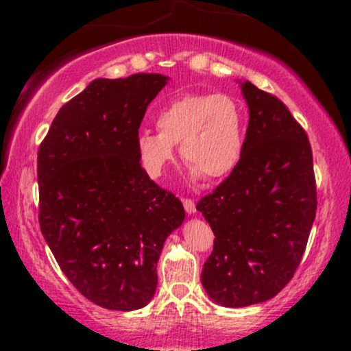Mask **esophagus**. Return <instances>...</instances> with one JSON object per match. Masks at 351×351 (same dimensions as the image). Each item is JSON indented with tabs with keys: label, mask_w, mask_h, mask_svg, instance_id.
Here are the masks:
<instances>
[{
	"label": "esophagus",
	"mask_w": 351,
	"mask_h": 351,
	"mask_svg": "<svg viewBox=\"0 0 351 351\" xmlns=\"http://www.w3.org/2000/svg\"><path fill=\"white\" fill-rule=\"evenodd\" d=\"M183 206H184V211H186L188 215H195V211H196V208H195V201L189 199V198L183 199Z\"/></svg>",
	"instance_id": "34e87169"
}]
</instances>
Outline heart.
Wrapping results in <instances>:
<instances>
[{"instance_id": "obj_1", "label": "heart", "mask_w": 351, "mask_h": 351, "mask_svg": "<svg viewBox=\"0 0 351 351\" xmlns=\"http://www.w3.org/2000/svg\"><path fill=\"white\" fill-rule=\"evenodd\" d=\"M158 130L143 128L135 140L145 171L160 176L175 158V145L193 175L221 178L231 173L244 152V108L219 92L171 99L156 115Z\"/></svg>"}]
</instances>
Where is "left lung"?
<instances>
[{"mask_svg": "<svg viewBox=\"0 0 351 351\" xmlns=\"http://www.w3.org/2000/svg\"><path fill=\"white\" fill-rule=\"evenodd\" d=\"M239 163L196 209L215 232L201 284L216 304L247 307L277 295L299 267L317 211L312 148L285 104L245 80Z\"/></svg>", "mask_w": 351, "mask_h": 351, "instance_id": "left-lung-1", "label": "left lung"}]
</instances>
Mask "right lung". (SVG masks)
I'll return each mask as SVG.
<instances>
[{
  "label": "right lung",
  "mask_w": 351,
  "mask_h": 351,
  "mask_svg": "<svg viewBox=\"0 0 351 351\" xmlns=\"http://www.w3.org/2000/svg\"><path fill=\"white\" fill-rule=\"evenodd\" d=\"M162 74L95 79L64 104L38 152L39 226L60 271L108 310L142 308L156 263L183 224L181 201L150 180L135 140Z\"/></svg>",
  "instance_id": "add662e5"
}]
</instances>
